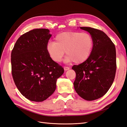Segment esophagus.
Instances as JSON below:
<instances>
[{
    "label": "esophagus",
    "mask_w": 127,
    "mask_h": 127,
    "mask_svg": "<svg viewBox=\"0 0 127 127\" xmlns=\"http://www.w3.org/2000/svg\"><path fill=\"white\" fill-rule=\"evenodd\" d=\"M64 70L66 71V70H68L69 69V67H64Z\"/></svg>",
    "instance_id": "esophagus-1"
}]
</instances>
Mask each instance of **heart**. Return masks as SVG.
<instances>
[{"mask_svg": "<svg viewBox=\"0 0 127 127\" xmlns=\"http://www.w3.org/2000/svg\"><path fill=\"white\" fill-rule=\"evenodd\" d=\"M93 39L87 32L68 31L58 34L54 42H49L46 49L53 61L60 62L65 53L67 63L81 64L87 60L93 47Z\"/></svg>", "mask_w": 127, "mask_h": 127, "instance_id": "obj_1", "label": "heart"}]
</instances>
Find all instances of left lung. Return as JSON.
<instances>
[{
	"label": "left lung",
	"mask_w": 127,
	"mask_h": 127,
	"mask_svg": "<svg viewBox=\"0 0 127 127\" xmlns=\"http://www.w3.org/2000/svg\"><path fill=\"white\" fill-rule=\"evenodd\" d=\"M80 28L90 33L94 44L88 59L72 68L76 73L74 87L80 97L93 101L106 94L113 84L116 70V49L102 31L88 27Z\"/></svg>",
	"instance_id": "obj_1"
}]
</instances>
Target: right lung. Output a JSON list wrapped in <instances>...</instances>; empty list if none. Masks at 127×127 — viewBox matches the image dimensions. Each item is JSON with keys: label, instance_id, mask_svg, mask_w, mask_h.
<instances>
[{"label": "right lung", "instance_id": "1", "mask_svg": "<svg viewBox=\"0 0 127 127\" xmlns=\"http://www.w3.org/2000/svg\"><path fill=\"white\" fill-rule=\"evenodd\" d=\"M52 35L45 29L21 35L11 52L12 75L15 86L28 100L42 102L56 89L64 69L49 57L46 47Z\"/></svg>", "mask_w": 127, "mask_h": 127}]
</instances>
